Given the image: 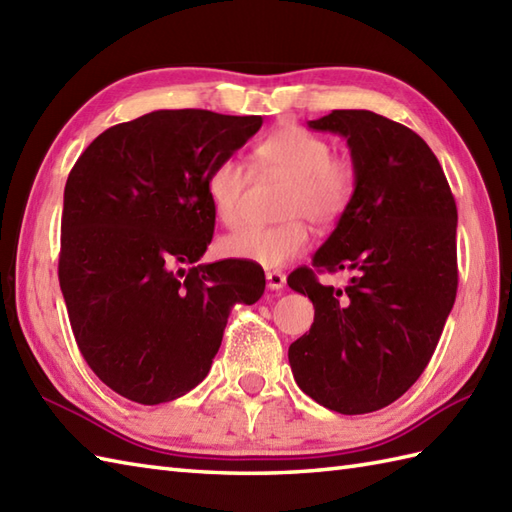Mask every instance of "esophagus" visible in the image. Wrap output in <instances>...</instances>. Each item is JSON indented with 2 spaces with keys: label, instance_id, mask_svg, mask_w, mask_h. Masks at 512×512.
Wrapping results in <instances>:
<instances>
[{
  "label": "esophagus",
  "instance_id": "esophagus-1",
  "mask_svg": "<svg viewBox=\"0 0 512 512\" xmlns=\"http://www.w3.org/2000/svg\"><path fill=\"white\" fill-rule=\"evenodd\" d=\"M266 281H268L270 290H281L286 286V275L281 273V270H268Z\"/></svg>",
  "mask_w": 512,
  "mask_h": 512
}]
</instances>
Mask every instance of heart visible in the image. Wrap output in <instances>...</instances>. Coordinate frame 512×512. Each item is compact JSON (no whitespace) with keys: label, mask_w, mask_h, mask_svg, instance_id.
<instances>
[{"label":"heart","mask_w":512,"mask_h":512,"mask_svg":"<svg viewBox=\"0 0 512 512\" xmlns=\"http://www.w3.org/2000/svg\"><path fill=\"white\" fill-rule=\"evenodd\" d=\"M255 167L290 180L279 206L286 222L277 226H246L220 239V255L262 268H279L308 248V226L330 228L343 217L356 191L354 167L332 156L323 136L303 127H281L255 147ZM248 184L246 169L235 158H224L206 176V195L213 213L226 226L242 217Z\"/></svg>","instance_id":"heart-1"}]
</instances>
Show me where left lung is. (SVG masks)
<instances>
[{
	"mask_svg": "<svg viewBox=\"0 0 512 512\" xmlns=\"http://www.w3.org/2000/svg\"><path fill=\"white\" fill-rule=\"evenodd\" d=\"M308 127L347 140L356 191L312 268L288 277L314 306L288 361L312 400L356 416L398 400L431 361L458 292V209L438 158L409 127L367 110H334ZM314 269L355 277L339 291Z\"/></svg>",
	"mask_w": 512,
	"mask_h": 512,
	"instance_id": "left-lung-1",
	"label": "left lung"
}]
</instances>
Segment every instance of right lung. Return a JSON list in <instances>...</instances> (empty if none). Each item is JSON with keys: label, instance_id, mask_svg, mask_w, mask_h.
<instances>
[{"label": "right lung", "instance_id": "right-lung-1", "mask_svg": "<svg viewBox=\"0 0 512 512\" xmlns=\"http://www.w3.org/2000/svg\"><path fill=\"white\" fill-rule=\"evenodd\" d=\"M262 116L158 110L94 138L63 191L59 284L92 372L140 405L200 385L235 303L264 295V270L224 259L189 270L211 244L206 176Z\"/></svg>", "mask_w": 512, "mask_h": 512}]
</instances>
